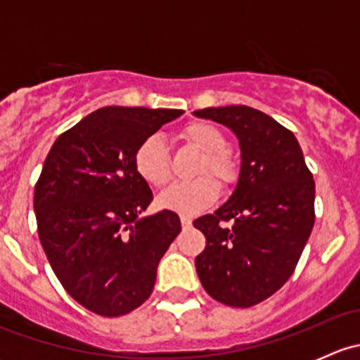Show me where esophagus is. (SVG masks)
Returning <instances> with one entry per match:
<instances>
[{
  "instance_id": "obj_1",
  "label": "esophagus",
  "mask_w": 360,
  "mask_h": 360,
  "mask_svg": "<svg viewBox=\"0 0 360 360\" xmlns=\"http://www.w3.org/2000/svg\"><path fill=\"white\" fill-rule=\"evenodd\" d=\"M179 219H181V226H183V228H190L191 226V219L188 216H181Z\"/></svg>"
}]
</instances>
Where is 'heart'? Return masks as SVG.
<instances>
[{
	"label": "heart",
	"instance_id": "b5f03b06",
	"mask_svg": "<svg viewBox=\"0 0 360 360\" xmlns=\"http://www.w3.org/2000/svg\"><path fill=\"white\" fill-rule=\"evenodd\" d=\"M188 144L203 151L197 174L200 177L186 183H176L158 197L162 209L174 212L197 214L212 205L219 197V184L231 188L238 181V163L226 150V137L216 125L207 122H191L179 134ZM134 169L150 186L162 188L170 181V155L162 137L150 136L139 143L134 153ZM206 176H203L202 174ZM214 175L219 184L212 177Z\"/></svg>",
	"mask_w": 360,
	"mask_h": 360
}]
</instances>
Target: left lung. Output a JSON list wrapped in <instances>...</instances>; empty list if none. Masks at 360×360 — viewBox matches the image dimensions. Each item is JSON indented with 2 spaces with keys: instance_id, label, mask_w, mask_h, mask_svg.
<instances>
[{
  "instance_id": "left-lung-1",
  "label": "left lung",
  "mask_w": 360,
  "mask_h": 360,
  "mask_svg": "<svg viewBox=\"0 0 360 360\" xmlns=\"http://www.w3.org/2000/svg\"><path fill=\"white\" fill-rule=\"evenodd\" d=\"M195 115L233 130L242 151L233 195L193 221L205 235L195 257L198 278L219 303L254 307L277 292L300 261L315 223L314 176L294 134L271 116L249 106Z\"/></svg>"
}]
</instances>
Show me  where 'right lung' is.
I'll return each instance as SVG.
<instances>
[{"label": "right lung", "instance_id": "obj_1", "mask_svg": "<svg viewBox=\"0 0 360 360\" xmlns=\"http://www.w3.org/2000/svg\"><path fill=\"white\" fill-rule=\"evenodd\" d=\"M181 110L106 106L57 137L34 186L38 237L72 300L103 317L136 310L181 231L179 216L141 217L153 200L134 169L139 143Z\"/></svg>", "mask_w": 360, "mask_h": 360}]
</instances>
